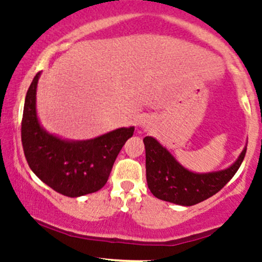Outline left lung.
Returning <instances> with one entry per match:
<instances>
[{"label":"left lung","instance_id":"8db88e82","mask_svg":"<svg viewBox=\"0 0 262 262\" xmlns=\"http://www.w3.org/2000/svg\"><path fill=\"white\" fill-rule=\"evenodd\" d=\"M146 182L156 198L180 206H193L212 197L239 170L246 146L231 166L221 171L196 173L182 166L155 138H144Z\"/></svg>","mask_w":262,"mask_h":262}]
</instances>
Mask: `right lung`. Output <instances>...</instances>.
Listing matches in <instances>:
<instances>
[{
  "mask_svg": "<svg viewBox=\"0 0 262 262\" xmlns=\"http://www.w3.org/2000/svg\"><path fill=\"white\" fill-rule=\"evenodd\" d=\"M40 73L33 79L25 101L22 145L33 172L54 191L68 197L97 192L106 185L117 156L134 127L118 128L89 140H65L48 133L35 108Z\"/></svg>",
  "mask_w": 262,
  "mask_h": 262,
  "instance_id": "right-lung-1",
  "label": "right lung"
}]
</instances>
